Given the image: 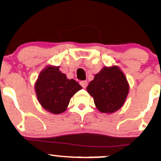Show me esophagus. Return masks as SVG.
<instances>
[{"label":"esophagus","mask_w":161,"mask_h":161,"mask_svg":"<svg viewBox=\"0 0 161 161\" xmlns=\"http://www.w3.org/2000/svg\"><path fill=\"white\" fill-rule=\"evenodd\" d=\"M79 83H80V85L82 86L83 88H86L87 86H88V82H87L86 81H82V82H80Z\"/></svg>","instance_id":"esophagus-1"}]
</instances>
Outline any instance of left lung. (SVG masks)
Wrapping results in <instances>:
<instances>
[{"label": "left lung", "instance_id": "8db88e82", "mask_svg": "<svg viewBox=\"0 0 161 161\" xmlns=\"http://www.w3.org/2000/svg\"><path fill=\"white\" fill-rule=\"evenodd\" d=\"M99 111L110 114L124 104L129 84L123 72L116 66L103 68L86 88Z\"/></svg>", "mask_w": 161, "mask_h": 161}]
</instances>
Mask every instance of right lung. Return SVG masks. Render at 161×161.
<instances>
[{
  "label": "right lung",
  "mask_w": 161,
  "mask_h": 161,
  "mask_svg": "<svg viewBox=\"0 0 161 161\" xmlns=\"http://www.w3.org/2000/svg\"><path fill=\"white\" fill-rule=\"evenodd\" d=\"M38 101L46 110L60 114L67 108L70 98L82 89L74 79H68L59 66H49L40 73L35 85Z\"/></svg>",
  "instance_id": "obj_1"
}]
</instances>
